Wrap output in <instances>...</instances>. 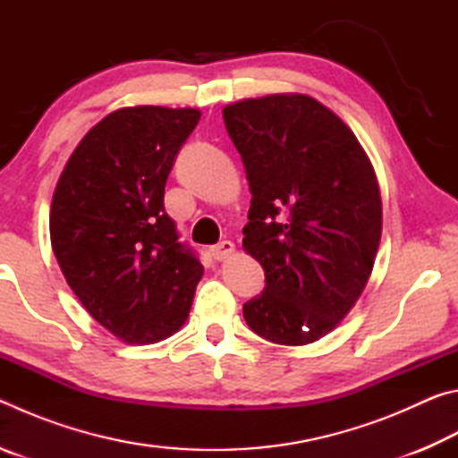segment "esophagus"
Wrapping results in <instances>:
<instances>
[{"instance_id": "obj_1", "label": "esophagus", "mask_w": 458, "mask_h": 458, "mask_svg": "<svg viewBox=\"0 0 458 458\" xmlns=\"http://www.w3.org/2000/svg\"><path fill=\"white\" fill-rule=\"evenodd\" d=\"M210 252H212V257H214L216 260L228 259L230 254L234 252V242H230V240H222L220 244H216V246L210 248Z\"/></svg>"}]
</instances>
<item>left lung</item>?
<instances>
[{
  "label": "left lung",
  "instance_id": "1",
  "mask_svg": "<svg viewBox=\"0 0 458 458\" xmlns=\"http://www.w3.org/2000/svg\"><path fill=\"white\" fill-rule=\"evenodd\" d=\"M222 114L252 193L242 246L267 281L244 319L273 344H313L350 313L374 268V167L352 129L307 95L240 100Z\"/></svg>",
  "mask_w": 458,
  "mask_h": 458
}]
</instances>
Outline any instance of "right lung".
Wrapping results in <instances>:
<instances>
[{
  "mask_svg": "<svg viewBox=\"0 0 458 458\" xmlns=\"http://www.w3.org/2000/svg\"><path fill=\"white\" fill-rule=\"evenodd\" d=\"M196 108L129 106L97 123L62 172L52 250L84 309L127 344L182 327L204 267L164 208L167 175Z\"/></svg>",
  "mask_w": 458,
  "mask_h": 458,
  "instance_id": "obj_1",
  "label": "right lung"
}]
</instances>
